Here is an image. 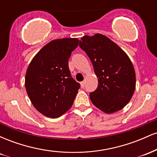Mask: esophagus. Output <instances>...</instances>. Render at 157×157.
Masks as SVG:
<instances>
[{
	"instance_id": "34e87169",
	"label": "esophagus",
	"mask_w": 157,
	"mask_h": 157,
	"mask_svg": "<svg viewBox=\"0 0 157 157\" xmlns=\"http://www.w3.org/2000/svg\"><path fill=\"white\" fill-rule=\"evenodd\" d=\"M80 86H81V88H84V86H85L84 81H82V82H80Z\"/></svg>"
}]
</instances>
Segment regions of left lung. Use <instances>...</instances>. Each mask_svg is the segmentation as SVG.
Masks as SVG:
<instances>
[{
	"label": "left lung",
	"instance_id": "1",
	"mask_svg": "<svg viewBox=\"0 0 157 157\" xmlns=\"http://www.w3.org/2000/svg\"><path fill=\"white\" fill-rule=\"evenodd\" d=\"M79 46L89 56L98 78L97 89L89 94L92 103L107 113L123 109L136 86L134 68L128 56L100 34L83 36Z\"/></svg>",
	"mask_w": 157,
	"mask_h": 157
}]
</instances>
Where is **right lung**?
<instances>
[{"instance_id": "add662e5", "label": "right lung", "mask_w": 157, "mask_h": 157, "mask_svg": "<svg viewBox=\"0 0 157 157\" xmlns=\"http://www.w3.org/2000/svg\"><path fill=\"white\" fill-rule=\"evenodd\" d=\"M78 42L77 38L54 40L40 50L27 68L28 96L35 109L48 117H59L70 109L80 89L68 68V59Z\"/></svg>"}]
</instances>
